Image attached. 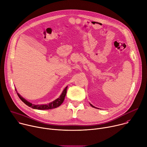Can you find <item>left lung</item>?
I'll list each match as a JSON object with an SVG mask.
<instances>
[{
	"label": "left lung",
	"instance_id": "1",
	"mask_svg": "<svg viewBox=\"0 0 147 147\" xmlns=\"http://www.w3.org/2000/svg\"><path fill=\"white\" fill-rule=\"evenodd\" d=\"M90 105H91V107H93V108H95V107H94V106H93V105H91V104H90Z\"/></svg>",
	"mask_w": 147,
	"mask_h": 147
}]
</instances>
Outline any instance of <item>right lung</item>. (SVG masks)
<instances>
[{"label":"right lung","mask_w":147,"mask_h":147,"mask_svg":"<svg viewBox=\"0 0 147 147\" xmlns=\"http://www.w3.org/2000/svg\"><path fill=\"white\" fill-rule=\"evenodd\" d=\"M67 88V87H66L65 88V90H63V91L62 94H61V95L60 96L59 98H58L57 99H56V100L53 101L52 102H51L49 104H47V105H34V104H32V103L28 102L22 96H20V95L18 93H17V94L18 97L20 98V99L29 107H31L33 109H38V110H48V109H52L57 108L61 105V104L63 102L65 96L66 95Z\"/></svg>","instance_id":"add662e5"}]
</instances>
